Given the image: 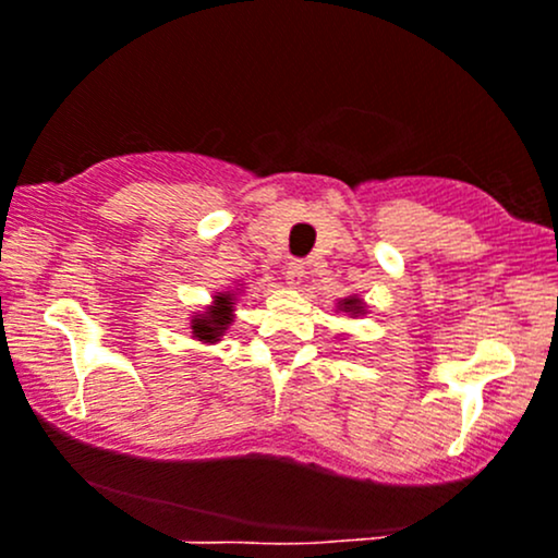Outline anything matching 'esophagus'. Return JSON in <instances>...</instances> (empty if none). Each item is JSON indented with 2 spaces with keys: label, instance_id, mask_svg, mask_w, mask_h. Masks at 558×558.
I'll return each instance as SVG.
<instances>
[{
  "label": "esophagus",
  "instance_id": "obj_1",
  "mask_svg": "<svg viewBox=\"0 0 558 558\" xmlns=\"http://www.w3.org/2000/svg\"><path fill=\"white\" fill-rule=\"evenodd\" d=\"M286 280H289L291 286H299L304 278V264L302 262H289V267H286Z\"/></svg>",
  "mask_w": 558,
  "mask_h": 558
}]
</instances>
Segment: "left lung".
I'll list each match as a JSON object with an SVG mask.
<instances>
[{
  "instance_id": "left-lung-1",
  "label": "left lung",
  "mask_w": 558,
  "mask_h": 558,
  "mask_svg": "<svg viewBox=\"0 0 558 558\" xmlns=\"http://www.w3.org/2000/svg\"><path fill=\"white\" fill-rule=\"evenodd\" d=\"M339 310H342V313H348V315H361L363 313V302L357 296H348V299H342V302H339Z\"/></svg>"
}]
</instances>
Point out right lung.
Listing matches in <instances>:
<instances>
[{
  "label": "right lung",
  "mask_w": 558,
  "mask_h": 558,
  "mask_svg": "<svg viewBox=\"0 0 558 558\" xmlns=\"http://www.w3.org/2000/svg\"><path fill=\"white\" fill-rule=\"evenodd\" d=\"M234 296H238L234 291H219L214 296V304L205 307V313L192 315V337L201 339V342H219L232 324Z\"/></svg>",
  "instance_id": "1"
}]
</instances>
